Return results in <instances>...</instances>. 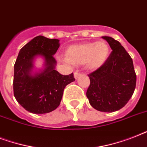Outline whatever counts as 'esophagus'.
<instances>
[{
    "label": "esophagus",
    "instance_id": "obj_1",
    "mask_svg": "<svg viewBox=\"0 0 147 147\" xmlns=\"http://www.w3.org/2000/svg\"><path fill=\"white\" fill-rule=\"evenodd\" d=\"M80 76H81V74L79 73V72H78V71H75V72H74V77H75L76 79H77V78H78Z\"/></svg>",
    "mask_w": 147,
    "mask_h": 147
}]
</instances>
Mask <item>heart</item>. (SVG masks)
I'll list each match as a JSON object with an SVG mask.
<instances>
[{
	"label": "heart",
	"mask_w": 147,
	"mask_h": 147,
	"mask_svg": "<svg viewBox=\"0 0 147 147\" xmlns=\"http://www.w3.org/2000/svg\"><path fill=\"white\" fill-rule=\"evenodd\" d=\"M109 55L110 47L105 41L72 45L65 52L68 62L73 65L85 64L90 70L103 66Z\"/></svg>",
	"instance_id": "heart-1"
}]
</instances>
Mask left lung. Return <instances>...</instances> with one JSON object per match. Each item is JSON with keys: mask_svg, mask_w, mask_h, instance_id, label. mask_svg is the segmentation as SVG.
Wrapping results in <instances>:
<instances>
[{"mask_svg": "<svg viewBox=\"0 0 147 147\" xmlns=\"http://www.w3.org/2000/svg\"><path fill=\"white\" fill-rule=\"evenodd\" d=\"M112 52L105 65L88 76L86 92L90 105L102 112H114L124 107L132 97L137 76L133 60L117 40L102 36Z\"/></svg>", "mask_w": 147, "mask_h": 147, "instance_id": "1", "label": "left lung"}]
</instances>
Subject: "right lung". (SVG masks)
<instances>
[{
  "instance_id": "add662e5",
  "label": "right lung",
  "mask_w": 147,
  "mask_h": 147,
  "mask_svg": "<svg viewBox=\"0 0 147 147\" xmlns=\"http://www.w3.org/2000/svg\"><path fill=\"white\" fill-rule=\"evenodd\" d=\"M59 46L57 39L38 36L20 50L14 65L13 94L27 111L42 114L55 110L65 86L75 81L73 73L62 76L55 69L57 62L53 55ZM38 57L44 59V66L36 69L34 62Z\"/></svg>"
}]
</instances>
